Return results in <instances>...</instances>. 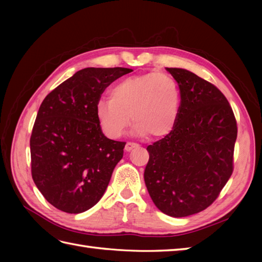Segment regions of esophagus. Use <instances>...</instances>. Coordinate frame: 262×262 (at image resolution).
Wrapping results in <instances>:
<instances>
[{
  "label": "esophagus",
  "mask_w": 262,
  "mask_h": 262,
  "mask_svg": "<svg viewBox=\"0 0 262 262\" xmlns=\"http://www.w3.org/2000/svg\"><path fill=\"white\" fill-rule=\"evenodd\" d=\"M138 145L136 143H132V142H128L127 144H126V146H125V151L126 152H130L133 148H135V147H137Z\"/></svg>",
  "instance_id": "obj_1"
}]
</instances>
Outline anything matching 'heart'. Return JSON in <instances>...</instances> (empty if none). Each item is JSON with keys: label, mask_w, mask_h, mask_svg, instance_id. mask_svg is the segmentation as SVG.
Returning a JSON list of instances; mask_svg holds the SVG:
<instances>
[{"label": "heart", "mask_w": 262, "mask_h": 262, "mask_svg": "<svg viewBox=\"0 0 262 262\" xmlns=\"http://www.w3.org/2000/svg\"><path fill=\"white\" fill-rule=\"evenodd\" d=\"M180 109V92L171 76L147 73L126 77L111 88L110 99L97 104V118L107 136L118 138L135 121L133 134L163 137L173 129Z\"/></svg>", "instance_id": "obj_1"}]
</instances>
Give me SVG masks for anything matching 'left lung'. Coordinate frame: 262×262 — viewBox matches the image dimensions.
I'll use <instances>...</instances> for the list:
<instances>
[{"label": "left lung", "instance_id": "obj_1", "mask_svg": "<svg viewBox=\"0 0 262 262\" xmlns=\"http://www.w3.org/2000/svg\"><path fill=\"white\" fill-rule=\"evenodd\" d=\"M166 71L179 86V115L170 134L147 146L144 180L162 213L186 217L213 204L230 179L237 127L215 85L185 69Z\"/></svg>", "mask_w": 262, "mask_h": 262}]
</instances>
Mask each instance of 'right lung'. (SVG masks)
<instances>
[{
  "label": "right lung",
  "instance_id": "right-lung-1",
  "mask_svg": "<svg viewBox=\"0 0 262 262\" xmlns=\"http://www.w3.org/2000/svg\"><path fill=\"white\" fill-rule=\"evenodd\" d=\"M132 71L83 69L43 99L30 137L31 174L57 209L80 214L103 196L126 143L103 135L97 104L105 88Z\"/></svg>",
  "mask_w": 262,
  "mask_h": 262
}]
</instances>
